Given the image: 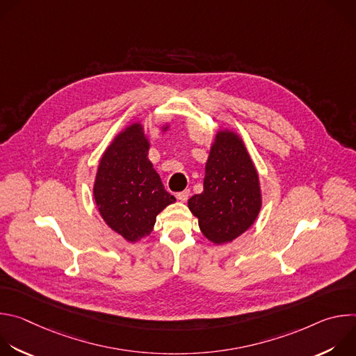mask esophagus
<instances>
[{
  "label": "esophagus",
  "instance_id": "34e87169",
  "mask_svg": "<svg viewBox=\"0 0 356 356\" xmlns=\"http://www.w3.org/2000/svg\"><path fill=\"white\" fill-rule=\"evenodd\" d=\"M176 197H177L180 201H187L188 197H190V190L186 188V190H183V191H179V193L176 194Z\"/></svg>",
  "mask_w": 356,
  "mask_h": 356
}]
</instances>
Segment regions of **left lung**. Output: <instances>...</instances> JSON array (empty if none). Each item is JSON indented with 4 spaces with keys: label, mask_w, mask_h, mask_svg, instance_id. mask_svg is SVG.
I'll return each instance as SVG.
<instances>
[{
    "label": "left lung",
    "mask_w": 356,
    "mask_h": 356,
    "mask_svg": "<svg viewBox=\"0 0 356 356\" xmlns=\"http://www.w3.org/2000/svg\"><path fill=\"white\" fill-rule=\"evenodd\" d=\"M201 232L214 243L231 242L257 220L261 210L259 177L242 140L224 131L211 147L204 190L188 200Z\"/></svg>",
    "instance_id": "obj_1"
}]
</instances>
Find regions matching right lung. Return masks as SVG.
I'll list each match as a JSON object with an SVG mask.
<instances>
[{"mask_svg": "<svg viewBox=\"0 0 356 356\" xmlns=\"http://www.w3.org/2000/svg\"><path fill=\"white\" fill-rule=\"evenodd\" d=\"M147 150L142 127L132 124L107 149L94 184L101 217L129 242L149 235L156 216L176 201L147 159Z\"/></svg>", "mask_w": 356, "mask_h": 356, "instance_id": "obj_1", "label": "right lung"}]
</instances>
